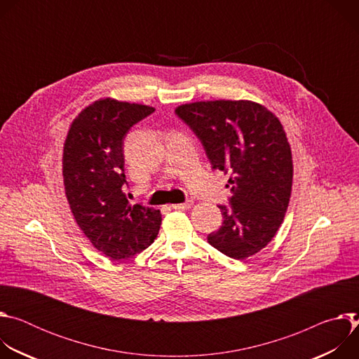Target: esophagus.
Masks as SVG:
<instances>
[{
  "label": "esophagus",
  "instance_id": "esophagus-1",
  "mask_svg": "<svg viewBox=\"0 0 359 359\" xmlns=\"http://www.w3.org/2000/svg\"><path fill=\"white\" fill-rule=\"evenodd\" d=\"M193 204V201H186V203H176V204H172V209H176V210H184V209H189Z\"/></svg>",
  "mask_w": 359,
  "mask_h": 359
}]
</instances>
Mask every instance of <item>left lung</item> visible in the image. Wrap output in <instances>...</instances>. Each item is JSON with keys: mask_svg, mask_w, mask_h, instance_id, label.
Listing matches in <instances>:
<instances>
[{"mask_svg": "<svg viewBox=\"0 0 359 359\" xmlns=\"http://www.w3.org/2000/svg\"><path fill=\"white\" fill-rule=\"evenodd\" d=\"M176 115L201 140L213 169L230 173V206L210 245L234 260L263 250L278 231L291 197L292 155L280 119L252 100H201Z\"/></svg>", "mask_w": 359, "mask_h": 359, "instance_id": "8db88e82", "label": "left lung"}]
</instances>
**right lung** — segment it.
Instances as JSON below:
<instances>
[{
	"mask_svg": "<svg viewBox=\"0 0 359 359\" xmlns=\"http://www.w3.org/2000/svg\"><path fill=\"white\" fill-rule=\"evenodd\" d=\"M155 108L102 97L72 121L62 155L65 194L74 219L92 245L112 260H122L155 241L161 210L132 204L125 179L123 139Z\"/></svg>",
	"mask_w": 359,
	"mask_h": 359,
	"instance_id": "1",
	"label": "right lung"
}]
</instances>
